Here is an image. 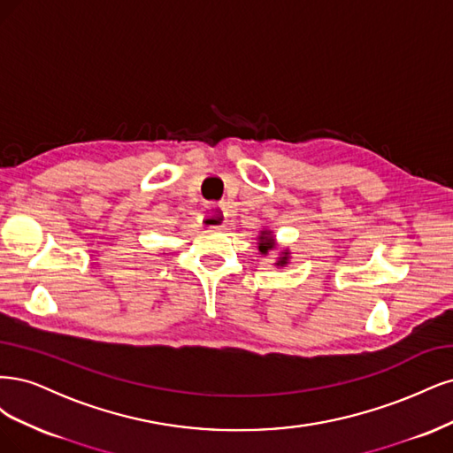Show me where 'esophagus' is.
Segmentation results:
<instances>
[{"label": "esophagus", "mask_w": 453, "mask_h": 453, "mask_svg": "<svg viewBox=\"0 0 453 453\" xmlns=\"http://www.w3.org/2000/svg\"><path fill=\"white\" fill-rule=\"evenodd\" d=\"M224 216L226 214L220 207H211V209L203 212L201 220H203V224L209 226V227H220L224 224Z\"/></svg>", "instance_id": "1"}]
</instances>
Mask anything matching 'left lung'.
Masks as SVG:
<instances>
[{"mask_svg": "<svg viewBox=\"0 0 453 453\" xmlns=\"http://www.w3.org/2000/svg\"><path fill=\"white\" fill-rule=\"evenodd\" d=\"M273 248H274V239L269 237L267 231H264V233H261V237H259V252L261 254H267L269 250H273ZM284 254H288V252H284ZM286 259H288L286 256L280 257L279 264H286Z\"/></svg>", "mask_w": 453, "mask_h": 453, "instance_id": "1", "label": "left lung"}]
</instances>
